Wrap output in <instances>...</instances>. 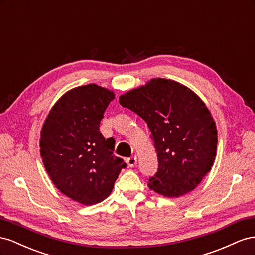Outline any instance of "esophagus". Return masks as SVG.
Masks as SVG:
<instances>
[{"label": "esophagus", "instance_id": "obj_1", "mask_svg": "<svg viewBox=\"0 0 255 255\" xmlns=\"http://www.w3.org/2000/svg\"><path fill=\"white\" fill-rule=\"evenodd\" d=\"M127 164H128L129 168H134L135 164H136V157L132 156V157L128 158L127 159Z\"/></svg>", "mask_w": 255, "mask_h": 255}]
</instances>
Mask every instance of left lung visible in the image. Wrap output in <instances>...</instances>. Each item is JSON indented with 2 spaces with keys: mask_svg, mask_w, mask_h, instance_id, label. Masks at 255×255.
<instances>
[{
  "mask_svg": "<svg viewBox=\"0 0 255 255\" xmlns=\"http://www.w3.org/2000/svg\"><path fill=\"white\" fill-rule=\"evenodd\" d=\"M120 104L147 123L154 139L159 168L150 190L168 198L192 191L217 155L216 123L204 101L184 84L154 78L121 95Z\"/></svg>",
  "mask_w": 255,
  "mask_h": 255,
  "instance_id": "1",
  "label": "left lung"
}]
</instances>
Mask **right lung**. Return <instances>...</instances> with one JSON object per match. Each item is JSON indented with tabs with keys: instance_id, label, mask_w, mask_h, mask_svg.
Returning a JSON list of instances; mask_svg holds the SVG:
<instances>
[{
	"instance_id": "add662e5",
	"label": "right lung",
	"mask_w": 255,
	"mask_h": 255,
	"mask_svg": "<svg viewBox=\"0 0 255 255\" xmlns=\"http://www.w3.org/2000/svg\"><path fill=\"white\" fill-rule=\"evenodd\" d=\"M113 91L95 83L77 86L59 98L42 124L39 147L43 165L59 190L82 205L107 199L126 163L113 155L114 140L99 124Z\"/></svg>"
}]
</instances>
